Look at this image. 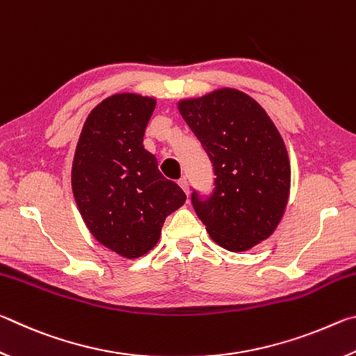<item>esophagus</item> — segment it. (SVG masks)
Masks as SVG:
<instances>
[{"instance_id": "esophagus-1", "label": "esophagus", "mask_w": 356, "mask_h": 356, "mask_svg": "<svg viewBox=\"0 0 356 356\" xmlns=\"http://www.w3.org/2000/svg\"><path fill=\"white\" fill-rule=\"evenodd\" d=\"M179 186H180V188H182V190L185 191V195H186V196L190 195V186H188V180H186L185 177L179 180Z\"/></svg>"}]
</instances>
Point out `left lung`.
Listing matches in <instances>:
<instances>
[{
	"label": "left lung",
	"mask_w": 356,
	"mask_h": 356,
	"mask_svg": "<svg viewBox=\"0 0 356 356\" xmlns=\"http://www.w3.org/2000/svg\"><path fill=\"white\" fill-rule=\"evenodd\" d=\"M179 113L201 141L215 172L206 200L191 204L209 236L227 251H248L278 227L291 191V163L278 129L257 102L221 88L184 99Z\"/></svg>",
	"instance_id": "8db88e82"
}]
</instances>
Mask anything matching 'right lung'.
<instances>
[{
    "label": "right lung",
    "mask_w": 356,
    "mask_h": 356,
    "mask_svg": "<svg viewBox=\"0 0 356 356\" xmlns=\"http://www.w3.org/2000/svg\"><path fill=\"white\" fill-rule=\"evenodd\" d=\"M156 100L122 92L89 113L72 163V191L84 225L105 248L141 257L159 242L185 193L165 179L143 136Z\"/></svg>",
    "instance_id": "add662e5"
}]
</instances>
